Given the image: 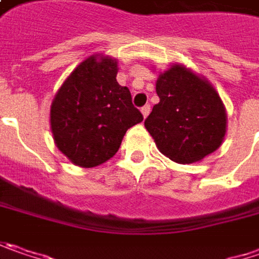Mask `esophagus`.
<instances>
[{
    "label": "esophagus",
    "mask_w": 259,
    "mask_h": 259,
    "mask_svg": "<svg viewBox=\"0 0 259 259\" xmlns=\"http://www.w3.org/2000/svg\"><path fill=\"white\" fill-rule=\"evenodd\" d=\"M141 111H142V115H144V117H146V115L151 113V107H149V105H144Z\"/></svg>",
    "instance_id": "obj_1"
}]
</instances>
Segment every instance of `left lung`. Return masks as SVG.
<instances>
[{
	"label": "left lung",
	"instance_id": "obj_1",
	"mask_svg": "<svg viewBox=\"0 0 259 259\" xmlns=\"http://www.w3.org/2000/svg\"><path fill=\"white\" fill-rule=\"evenodd\" d=\"M160 102L145 118V127L170 160L201 161L214 152L226 135V110L215 89L180 64L157 80Z\"/></svg>",
	"mask_w": 259,
	"mask_h": 259
}]
</instances>
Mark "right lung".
I'll list each match as a JSON object with an SVG mask.
<instances>
[{
	"label": "right lung",
	"mask_w": 259,
	"mask_h": 259,
	"mask_svg": "<svg viewBox=\"0 0 259 259\" xmlns=\"http://www.w3.org/2000/svg\"><path fill=\"white\" fill-rule=\"evenodd\" d=\"M117 61L89 57L60 88L51 105L57 148L73 164L97 167L118 151L124 133L144 120L117 79Z\"/></svg>",
	"instance_id": "add662e5"
}]
</instances>
